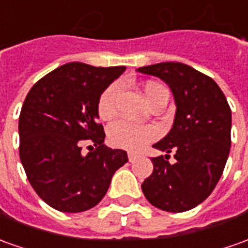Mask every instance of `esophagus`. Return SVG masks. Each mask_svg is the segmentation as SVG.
<instances>
[{
  "label": "esophagus",
  "mask_w": 248,
  "mask_h": 248,
  "mask_svg": "<svg viewBox=\"0 0 248 248\" xmlns=\"http://www.w3.org/2000/svg\"><path fill=\"white\" fill-rule=\"evenodd\" d=\"M127 157H129V161H134V160L138 159V155H136V153L133 152H129L127 153Z\"/></svg>",
  "instance_id": "obj_1"
}]
</instances>
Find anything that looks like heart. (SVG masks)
<instances>
[{"label":"heart","instance_id":"b5f03b06","mask_svg":"<svg viewBox=\"0 0 248 248\" xmlns=\"http://www.w3.org/2000/svg\"><path fill=\"white\" fill-rule=\"evenodd\" d=\"M121 82H112L103 91L97 99V114L103 121H110L117 115L118 97L121 95ZM146 100L152 104L160 95H168L161 84L155 81L146 82L144 87ZM107 137L112 146L126 151H140L141 148L157 137V129L155 126L134 124L127 121H118L108 127Z\"/></svg>","mask_w":248,"mask_h":248}]
</instances>
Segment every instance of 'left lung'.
Masks as SVG:
<instances>
[{"label": "left lung", "instance_id": "1", "mask_svg": "<svg viewBox=\"0 0 248 248\" xmlns=\"http://www.w3.org/2000/svg\"><path fill=\"white\" fill-rule=\"evenodd\" d=\"M166 81L176 103L171 131L156 149L173 152L152 157L153 172L141 185L153 206L186 212L208 198L223 175L231 148V108L213 78L181 62L138 67Z\"/></svg>", "mask_w": 248, "mask_h": 248}]
</instances>
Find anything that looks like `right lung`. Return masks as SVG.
<instances>
[{
    "instance_id": "obj_1",
    "label": "right lung",
    "mask_w": 248,
    "mask_h": 248,
    "mask_svg": "<svg viewBox=\"0 0 248 248\" xmlns=\"http://www.w3.org/2000/svg\"><path fill=\"white\" fill-rule=\"evenodd\" d=\"M124 66L95 67L70 62L30 89L18 118L20 160L36 194L66 213L96 206L127 153L104 145L97 99ZM82 143L95 148L85 155Z\"/></svg>"
}]
</instances>
